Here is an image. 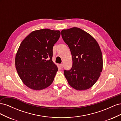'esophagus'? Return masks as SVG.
Instances as JSON below:
<instances>
[{"label":"esophagus","mask_w":121,"mask_h":121,"mask_svg":"<svg viewBox=\"0 0 121 121\" xmlns=\"http://www.w3.org/2000/svg\"><path fill=\"white\" fill-rule=\"evenodd\" d=\"M60 69H62L63 68V64H61L60 65Z\"/></svg>","instance_id":"34e87169"}]
</instances>
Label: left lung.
Instances as JSON below:
<instances>
[{
	"label": "left lung",
	"instance_id": "1",
	"mask_svg": "<svg viewBox=\"0 0 121 121\" xmlns=\"http://www.w3.org/2000/svg\"><path fill=\"white\" fill-rule=\"evenodd\" d=\"M71 50L73 66L65 70L69 84L77 90L89 89L96 82L103 68L101 50L92 36L82 29L73 27L61 32Z\"/></svg>",
	"mask_w": 121,
	"mask_h": 121
}]
</instances>
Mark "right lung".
Segmentation results:
<instances>
[{
  "label": "right lung",
  "instance_id": "right-lung-1",
  "mask_svg": "<svg viewBox=\"0 0 121 121\" xmlns=\"http://www.w3.org/2000/svg\"><path fill=\"white\" fill-rule=\"evenodd\" d=\"M60 32L43 29L32 32L21 42L16 55V68L25 85L34 90L49 86L58 71L52 60L54 45Z\"/></svg>",
  "mask_w": 121,
  "mask_h": 121
}]
</instances>
